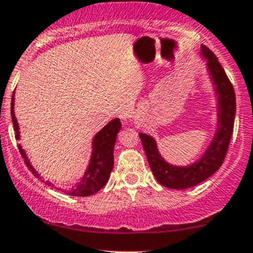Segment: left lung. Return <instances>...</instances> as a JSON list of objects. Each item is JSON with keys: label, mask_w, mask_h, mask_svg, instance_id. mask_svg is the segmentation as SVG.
Instances as JSON below:
<instances>
[{"label": "left lung", "mask_w": 253, "mask_h": 253, "mask_svg": "<svg viewBox=\"0 0 253 253\" xmlns=\"http://www.w3.org/2000/svg\"><path fill=\"white\" fill-rule=\"evenodd\" d=\"M201 55L207 60V68L218 94V129L204 155L187 167L169 165L157 150L155 139L145 133H139L145 155L154 176L162 186L171 189H185L197 186L209 179L221 167L226 156L228 144L233 132L236 117V94L230 79L218 58L209 47L201 46Z\"/></svg>", "instance_id": "1"}]
</instances>
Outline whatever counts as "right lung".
Instances as JSON below:
<instances>
[{"mask_svg": "<svg viewBox=\"0 0 253 253\" xmlns=\"http://www.w3.org/2000/svg\"><path fill=\"white\" fill-rule=\"evenodd\" d=\"M11 121L14 124V130L16 132L15 138L20 139V131H19V124H17L16 117L14 114V93L11 97ZM122 124L118 118H115L111 122H109L105 126L100 130L99 132L94 136L93 141H92V156L90 160V165L86 169L84 176L79 180L78 183H76L70 191H64L71 197H88V195L94 194L98 191L103 188L108 182L110 174H111L112 168H114V147L116 143V137L117 133L121 130ZM19 150L21 156L25 160L26 166L28 167L29 170L32 171L33 175L38 179H41V176L37 173L32 165L29 163L28 157H27L25 150L19 144ZM47 185H52V183L46 181Z\"/></svg>", "mask_w": 253, "mask_h": 253, "instance_id": "add662e5", "label": "right lung"}]
</instances>
